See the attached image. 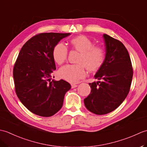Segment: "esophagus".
<instances>
[{"label":"esophagus","mask_w":147,"mask_h":147,"mask_svg":"<svg viewBox=\"0 0 147 147\" xmlns=\"http://www.w3.org/2000/svg\"><path fill=\"white\" fill-rule=\"evenodd\" d=\"M78 85H76V84H71V88H76V87H77Z\"/></svg>","instance_id":"obj_1"}]
</instances>
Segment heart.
<instances>
[{
	"instance_id": "obj_1",
	"label": "heart",
	"mask_w": 147,
	"mask_h": 147,
	"mask_svg": "<svg viewBox=\"0 0 147 147\" xmlns=\"http://www.w3.org/2000/svg\"><path fill=\"white\" fill-rule=\"evenodd\" d=\"M71 47L80 53L77 60L78 64H68L61 67L59 76L70 83H76L85 78L86 68L90 72H95L101 68L105 60L104 49L99 45H93L91 40L85 36H78L71 40ZM68 54L67 47L58 43L52 52V57L56 64L61 65L66 61Z\"/></svg>"
}]
</instances>
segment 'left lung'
<instances>
[{
	"label": "left lung",
	"instance_id": "1",
	"mask_svg": "<svg viewBox=\"0 0 147 147\" xmlns=\"http://www.w3.org/2000/svg\"><path fill=\"white\" fill-rule=\"evenodd\" d=\"M105 60L95 75L99 81L89 83L91 93L84 99L89 111L104 115L114 111L128 94L133 71L129 53L119 40L107 34L103 35Z\"/></svg>",
	"mask_w": 147,
	"mask_h": 147
}]
</instances>
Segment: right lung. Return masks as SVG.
Masks as SVG:
<instances>
[{"instance_id":"add662e5","label":"right lung","mask_w":147,"mask_h":147,"mask_svg":"<svg viewBox=\"0 0 147 147\" xmlns=\"http://www.w3.org/2000/svg\"><path fill=\"white\" fill-rule=\"evenodd\" d=\"M70 33L37 34L24 43L14 64L15 91L22 104L42 117L54 115L61 109L64 95L71 88L63 80H52L56 69L52 57L54 47Z\"/></svg>"}]
</instances>
